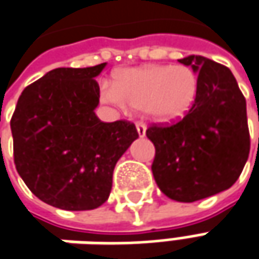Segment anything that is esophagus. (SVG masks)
<instances>
[{
    "mask_svg": "<svg viewBox=\"0 0 259 259\" xmlns=\"http://www.w3.org/2000/svg\"><path fill=\"white\" fill-rule=\"evenodd\" d=\"M136 129L140 138H143L146 135V123L145 121H136Z\"/></svg>",
    "mask_w": 259,
    "mask_h": 259,
    "instance_id": "34e87169",
    "label": "esophagus"
}]
</instances>
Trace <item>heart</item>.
<instances>
[{
  "label": "heart",
  "instance_id": "b5f03b06",
  "mask_svg": "<svg viewBox=\"0 0 259 259\" xmlns=\"http://www.w3.org/2000/svg\"><path fill=\"white\" fill-rule=\"evenodd\" d=\"M198 92V77L188 66H146L119 74L116 84L106 85L103 96L109 103L143 109L159 121L185 116Z\"/></svg>",
  "mask_w": 259,
  "mask_h": 259
}]
</instances>
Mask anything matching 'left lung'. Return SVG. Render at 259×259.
I'll return each instance as SVG.
<instances>
[{"mask_svg":"<svg viewBox=\"0 0 259 259\" xmlns=\"http://www.w3.org/2000/svg\"><path fill=\"white\" fill-rule=\"evenodd\" d=\"M198 73V92L182 119L153 123L152 172L159 189L178 202H195L229 189L249 155L246 102L231 70L202 56L179 60Z\"/></svg>","mask_w":259,"mask_h":259,"instance_id":"1","label":"left lung"}]
</instances>
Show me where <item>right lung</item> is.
<instances>
[{"label":"right lung","mask_w":259,"mask_h":259,"mask_svg":"<svg viewBox=\"0 0 259 259\" xmlns=\"http://www.w3.org/2000/svg\"><path fill=\"white\" fill-rule=\"evenodd\" d=\"M104 66L51 70L24 89L11 117L17 172L60 209H96L107 201L114 166L139 138L132 121L106 123L94 113V77Z\"/></svg>","instance_id":"1"}]
</instances>
